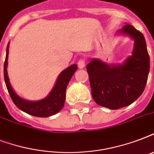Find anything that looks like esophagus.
<instances>
[{
	"mask_svg": "<svg viewBox=\"0 0 154 154\" xmlns=\"http://www.w3.org/2000/svg\"><path fill=\"white\" fill-rule=\"evenodd\" d=\"M77 65H78L79 69H83L85 66V60L84 59H80L77 62Z\"/></svg>",
	"mask_w": 154,
	"mask_h": 154,
	"instance_id": "1",
	"label": "esophagus"
}]
</instances>
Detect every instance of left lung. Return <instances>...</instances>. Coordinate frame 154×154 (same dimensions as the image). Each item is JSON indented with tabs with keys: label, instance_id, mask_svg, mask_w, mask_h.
Returning a JSON list of instances; mask_svg holds the SVG:
<instances>
[{
	"label": "left lung",
	"instance_id": "1",
	"mask_svg": "<svg viewBox=\"0 0 154 154\" xmlns=\"http://www.w3.org/2000/svg\"><path fill=\"white\" fill-rule=\"evenodd\" d=\"M118 34L134 40L132 55L122 64L108 65L94 59L86 66L94 101L110 109L125 107L136 101L143 93L149 72V56L143 34L128 24Z\"/></svg>",
	"mask_w": 154,
	"mask_h": 154
}]
</instances>
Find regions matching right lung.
Here are the masks:
<instances>
[{
  "instance_id": "right-lung-1",
  "label": "right lung",
  "mask_w": 154,
  "mask_h": 154,
  "mask_svg": "<svg viewBox=\"0 0 154 154\" xmlns=\"http://www.w3.org/2000/svg\"><path fill=\"white\" fill-rule=\"evenodd\" d=\"M8 47H9V43L7 45V49H6L5 61L4 64V77H5V82L8 94L16 106L20 110H22L23 112L32 115L34 117H48L60 112L65 104L66 88L70 79L72 78V75L74 74V72L77 69V65H70L60 72L53 89L49 95L45 98L35 101H27L21 98L19 95L17 94V93L12 88L9 82V78L8 77V72H7Z\"/></svg>"
}]
</instances>
